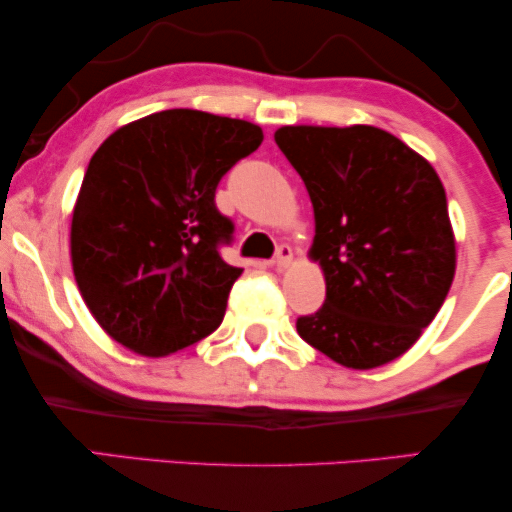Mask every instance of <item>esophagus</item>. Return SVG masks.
<instances>
[{
  "label": "esophagus",
  "mask_w": 512,
  "mask_h": 512,
  "mask_svg": "<svg viewBox=\"0 0 512 512\" xmlns=\"http://www.w3.org/2000/svg\"><path fill=\"white\" fill-rule=\"evenodd\" d=\"M293 261V249L289 247V244H279L277 251H275V258H272V263L277 265L279 270L286 268Z\"/></svg>",
  "instance_id": "esophagus-1"
}]
</instances>
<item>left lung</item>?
<instances>
[{
    "label": "left lung",
    "instance_id": "8db88e82",
    "mask_svg": "<svg viewBox=\"0 0 512 512\" xmlns=\"http://www.w3.org/2000/svg\"><path fill=\"white\" fill-rule=\"evenodd\" d=\"M275 142L310 193V256L326 277L324 305L298 317V335L347 368L398 359L445 303L457 265L436 170L373 125H286Z\"/></svg>",
    "mask_w": 512,
    "mask_h": 512
}]
</instances>
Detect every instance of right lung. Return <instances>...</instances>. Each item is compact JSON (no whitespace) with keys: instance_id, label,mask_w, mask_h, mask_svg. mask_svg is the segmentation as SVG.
I'll list each match as a JSON object with an SVG mask.
<instances>
[{"instance_id":"obj_1","label":"right lung","mask_w":512,"mask_h":512,"mask_svg":"<svg viewBox=\"0 0 512 512\" xmlns=\"http://www.w3.org/2000/svg\"><path fill=\"white\" fill-rule=\"evenodd\" d=\"M263 142L240 118L167 109L123 125L90 158L72 214L79 291L104 331L165 356L214 333L242 268L216 186Z\"/></svg>"}]
</instances>
